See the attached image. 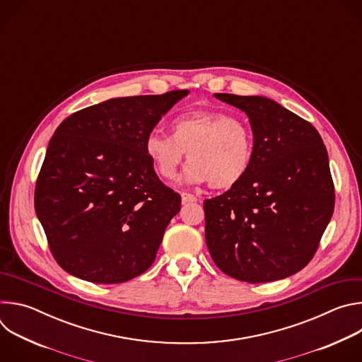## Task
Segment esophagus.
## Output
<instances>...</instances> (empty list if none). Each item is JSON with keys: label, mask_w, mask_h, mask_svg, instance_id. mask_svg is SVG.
Returning <instances> with one entry per match:
<instances>
[{"label": "esophagus", "mask_w": 362, "mask_h": 362, "mask_svg": "<svg viewBox=\"0 0 362 362\" xmlns=\"http://www.w3.org/2000/svg\"><path fill=\"white\" fill-rule=\"evenodd\" d=\"M182 202L183 203H192V202H197V197L192 193H187V192H182Z\"/></svg>", "instance_id": "esophagus-1"}]
</instances>
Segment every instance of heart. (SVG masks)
I'll return each instance as SVG.
<instances>
[{"label": "heart", "instance_id": "heart-1", "mask_svg": "<svg viewBox=\"0 0 362 362\" xmlns=\"http://www.w3.org/2000/svg\"><path fill=\"white\" fill-rule=\"evenodd\" d=\"M146 156L165 179H173L187 153L190 160L180 183L211 182L215 189L238 185L253 160V134L246 122L218 110H194L170 123V136L150 132Z\"/></svg>", "mask_w": 362, "mask_h": 362}]
</instances>
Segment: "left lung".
<instances>
[{"label": "left lung", "instance_id": "1", "mask_svg": "<svg viewBox=\"0 0 362 362\" xmlns=\"http://www.w3.org/2000/svg\"><path fill=\"white\" fill-rule=\"evenodd\" d=\"M245 112L255 151L247 175L204 200V238L226 275L262 284L308 265L334 214L328 153L317 129L262 95L215 94Z\"/></svg>", "mask_w": 362, "mask_h": 362}]
</instances>
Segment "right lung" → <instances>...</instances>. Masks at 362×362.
Here are the masks:
<instances>
[{"instance_id": "right-lung-1", "label": "right lung", "mask_w": 362, "mask_h": 362, "mask_svg": "<svg viewBox=\"0 0 362 362\" xmlns=\"http://www.w3.org/2000/svg\"><path fill=\"white\" fill-rule=\"evenodd\" d=\"M187 94L110 98L54 132L34 206L51 253L70 275L122 284L154 262L180 196L154 173L144 140Z\"/></svg>"}]
</instances>
